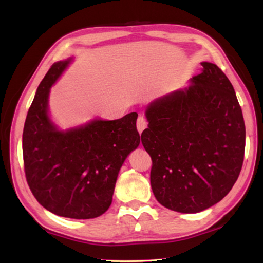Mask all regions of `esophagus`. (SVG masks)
Returning <instances> with one entry per match:
<instances>
[{"label": "esophagus", "instance_id": "1", "mask_svg": "<svg viewBox=\"0 0 263 263\" xmlns=\"http://www.w3.org/2000/svg\"><path fill=\"white\" fill-rule=\"evenodd\" d=\"M136 126H137V130L139 132V134H142V132L145 129L146 126H147V122H146V119L144 117H139L137 119V122H136Z\"/></svg>", "mask_w": 263, "mask_h": 263}]
</instances>
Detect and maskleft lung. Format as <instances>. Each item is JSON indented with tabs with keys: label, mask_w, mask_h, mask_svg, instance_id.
<instances>
[{
	"label": "left lung",
	"mask_w": 263,
	"mask_h": 263,
	"mask_svg": "<svg viewBox=\"0 0 263 263\" xmlns=\"http://www.w3.org/2000/svg\"><path fill=\"white\" fill-rule=\"evenodd\" d=\"M185 88L147 105L142 143L152 158L151 186L160 204L197 213L233 189L242 169L245 125L232 83L216 64Z\"/></svg>",
	"instance_id": "left-lung-1"
}]
</instances>
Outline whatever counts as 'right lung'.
Instances as JSON below:
<instances>
[{
    "label": "right lung",
    "mask_w": 263,
    "mask_h": 263,
    "mask_svg": "<svg viewBox=\"0 0 263 263\" xmlns=\"http://www.w3.org/2000/svg\"><path fill=\"white\" fill-rule=\"evenodd\" d=\"M73 57L58 61L37 87L25 121L23 153L27 183L36 200L60 217L93 219L111 205L116 181L128 155L141 143L137 114L94 118L61 129L49 110L51 87Z\"/></svg>",
    "instance_id": "1"
}]
</instances>
